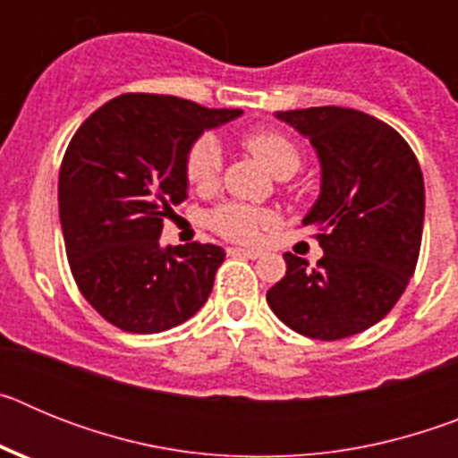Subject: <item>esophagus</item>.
Instances as JSON below:
<instances>
[{
	"mask_svg": "<svg viewBox=\"0 0 458 458\" xmlns=\"http://www.w3.org/2000/svg\"><path fill=\"white\" fill-rule=\"evenodd\" d=\"M226 252L232 254V257H245V259H259L261 252L259 250H245V248H229Z\"/></svg>",
	"mask_w": 458,
	"mask_h": 458,
	"instance_id": "esophagus-1",
	"label": "esophagus"
}]
</instances>
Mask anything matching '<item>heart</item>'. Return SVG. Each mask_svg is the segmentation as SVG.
<instances>
[{
    "label": "heart",
    "mask_w": 458,
    "mask_h": 458,
    "mask_svg": "<svg viewBox=\"0 0 458 458\" xmlns=\"http://www.w3.org/2000/svg\"><path fill=\"white\" fill-rule=\"evenodd\" d=\"M242 144L279 179L293 176L301 169V148L282 132H248L242 137ZM183 172L194 190L216 188L222 174V151L216 137L201 135L190 144V148L185 151ZM208 225L213 232L232 238V241H254L261 229L275 225V216L270 210L254 208V206L241 204V201H222L208 213Z\"/></svg>",
    "instance_id": "heart-1"
}]
</instances>
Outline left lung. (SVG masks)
Listing matches in <instances>:
<instances>
[{
	"label": "left lung",
	"instance_id": "obj_1",
	"mask_svg": "<svg viewBox=\"0 0 458 458\" xmlns=\"http://www.w3.org/2000/svg\"><path fill=\"white\" fill-rule=\"evenodd\" d=\"M310 137L321 160V197L302 225L323 257L310 268L286 252V275L266 293L282 323L321 342L358 335L390 314L418 266L424 179L392 125L349 107L277 112Z\"/></svg>",
	"mask_w": 458,
	"mask_h": 458
}]
</instances>
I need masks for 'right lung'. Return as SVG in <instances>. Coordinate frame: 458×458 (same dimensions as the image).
I'll use <instances>...</instances> for the list:
<instances>
[{"label": "right lung", "instance_id": "obj_1", "mask_svg": "<svg viewBox=\"0 0 458 458\" xmlns=\"http://www.w3.org/2000/svg\"><path fill=\"white\" fill-rule=\"evenodd\" d=\"M241 109L123 93L78 128L59 169V220L80 293L125 333L181 326L208 301L225 250L160 248L172 206L188 199L185 151Z\"/></svg>", "mask_w": 458, "mask_h": 458}]
</instances>
